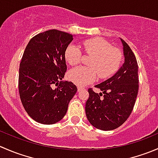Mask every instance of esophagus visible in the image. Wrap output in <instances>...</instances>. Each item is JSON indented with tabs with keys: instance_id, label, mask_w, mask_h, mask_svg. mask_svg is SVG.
<instances>
[{
	"instance_id": "34e87169",
	"label": "esophagus",
	"mask_w": 158,
	"mask_h": 158,
	"mask_svg": "<svg viewBox=\"0 0 158 158\" xmlns=\"http://www.w3.org/2000/svg\"><path fill=\"white\" fill-rule=\"evenodd\" d=\"M83 89H84V88H82V87L78 86V92H80V91H82Z\"/></svg>"
}]
</instances>
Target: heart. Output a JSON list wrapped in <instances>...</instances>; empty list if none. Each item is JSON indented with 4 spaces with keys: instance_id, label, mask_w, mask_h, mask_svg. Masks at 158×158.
I'll return each mask as SVG.
<instances>
[{
    "instance_id": "heart-1",
    "label": "heart",
    "mask_w": 158,
    "mask_h": 158,
    "mask_svg": "<svg viewBox=\"0 0 158 158\" xmlns=\"http://www.w3.org/2000/svg\"><path fill=\"white\" fill-rule=\"evenodd\" d=\"M85 53L92 56L89 63L90 67L79 66L71 69L68 73L70 81L79 86H84L94 82L99 76L106 79L112 76L120 66L122 53L118 49L113 48L106 40L92 38L83 41L81 44ZM66 62L71 66L79 64L82 58V52L74 45L68 46L65 51Z\"/></svg>"
}]
</instances>
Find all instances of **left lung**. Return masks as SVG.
Segmentation results:
<instances>
[{
	"mask_svg": "<svg viewBox=\"0 0 158 158\" xmlns=\"http://www.w3.org/2000/svg\"><path fill=\"white\" fill-rule=\"evenodd\" d=\"M123 45L125 62L117 73L95 87L102 92L95 93L89 89L85 114L95 128L111 131L118 128L130 116L138 92V66L130 47Z\"/></svg>",
	"mask_w": 158,
	"mask_h": 158,
	"instance_id": "1",
	"label": "left lung"
}]
</instances>
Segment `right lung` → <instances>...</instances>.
I'll use <instances>...</instances> for the list:
<instances>
[{
	"mask_svg": "<svg viewBox=\"0 0 158 158\" xmlns=\"http://www.w3.org/2000/svg\"><path fill=\"white\" fill-rule=\"evenodd\" d=\"M73 36L49 30L33 36L28 43L19 69V93L30 118L44 125L60 122L77 88L63 81L66 72L65 51ZM55 85L57 88L52 86Z\"/></svg>",
	"mask_w": 158,
	"mask_h": 158,
	"instance_id": "add662e5",
	"label": "right lung"
}]
</instances>
